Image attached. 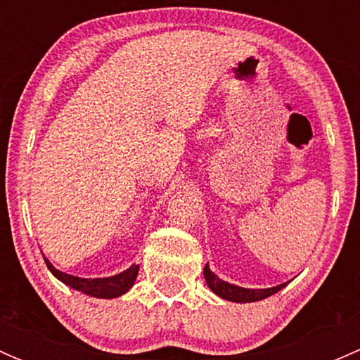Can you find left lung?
I'll return each mask as SVG.
<instances>
[{
    "label": "left lung",
    "instance_id": "8db88e82",
    "mask_svg": "<svg viewBox=\"0 0 360 360\" xmlns=\"http://www.w3.org/2000/svg\"><path fill=\"white\" fill-rule=\"evenodd\" d=\"M203 277H205L207 285L212 289L214 294H217L219 297L228 301H235V303H252V301L264 300V297L271 296V294L278 292L282 288H285L288 284H281L277 288H268V289H245L238 288V285L228 284V282L221 281L214 271H210L209 264H205L203 268Z\"/></svg>",
    "mask_w": 360,
    "mask_h": 360
}]
</instances>
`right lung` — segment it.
I'll return each mask as SVG.
<instances>
[{"mask_svg": "<svg viewBox=\"0 0 360 360\" xmlns=\"http://www.w3.org/2000/svg\"><path fill=\"white\" fill-rule=\"evenodd\" d=\"M45 263L49 266V270L52 271L53 277L59 278L60 282L69 285V288L76 289V291L89 294L94 297H104V300H111V297H118L122 294H125L130 288L134 285V281L137 277V271H139V264H132L130 268H127L125 271L118 275H112V277L106 278H82L75 277V275L64 274V271L57 270L52 263L45 257Z\"/></svg>", "mask_w": 360, "mask_h": 360, "instance_id": "obj_1", "label": "right lung"}]
</instances>
